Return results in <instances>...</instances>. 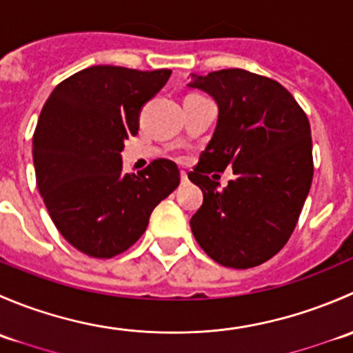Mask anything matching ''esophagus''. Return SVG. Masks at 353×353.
I'll use <instances>...</instances> for the list:
<instances>
[{"label": "esophagus", "instance_id": "1", "mask_svg": "<svg viewBox=\"0 0 353 353\" xmlns=\"http://www.w3.org/2000/svg\"><path fill=\"white\" fill-rule=\"evenodd\" d=\"M181 181H183V183H188V172H186V170H181Z\"/></svg>", "mask_w": 353, "mask_h": 353}]
</instances>
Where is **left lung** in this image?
Instances as JSON below:
<instances>
[{"label": "left lung", "mask_w": 353, "mask_h": 353, "mask_svg": "<svg viewBox=\"0 0 353 353\" xmlns=\"http://www.w3.org/2000/svg\"><path fill=\"white\" fill-rule=\"evenodd\" d=\"M191 87L219 104L208 147L188 174L203 191L190 225L203 251L223 266L252 268L290 239L314 174L309 119L279 81L229 68L194 77ZM232 166L223 190L209 177Z\"/></svg>", "instance_id": "8db88e82"}]
</instances>
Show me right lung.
<instances>
[{"label":"right lung","instance_id":"add662e5","mask_svg":"<svg viewBox=\"0 0 353 353\" xmlns=\"http://www.w3.org/2000/svg\"><path fill=\"white\" fill-rule=\"evenodd\" d=\"M170 73L85 68L63 80L41 110L32 138L39 193L56 229L83 254L108 259L130 249L155 206L179 186L172 160L123 174L119 155L138 133L141 108Z\"/></svg>","mask_w":353,"mask_h":353}]
</instances>
